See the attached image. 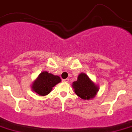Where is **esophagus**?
Masks as SVG:
<instances>
[{"mask_svg": "<svg viewBox=\"0 0 132 132\" xmlns=\"http://www.w3.org/2000/svg\"><path fill=\"white\" fill-rule=\"evenodd\" d=\"M62 81L67 83V82H69V79H62Z\"/></svg>", "mask_w": 132, "mask_h": 132, "instance_id": "obj_1", "label": "esophagus"}]
</instances>
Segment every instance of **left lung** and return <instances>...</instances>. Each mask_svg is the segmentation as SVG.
Instances as JSON below:
<instances>
[{"instance_id": "obj_1", "label": "left lung", "mask_w": 132, "mask_h": 132, "mask_svg": "<svg viewBox=\"0 0 132 132\" xmlns=\"http://www.w3.org/2000/svg\"><path fill=\"white\" fill-rule=\"evenodd\" d=\"M75 93L83 100H89L95 96L98 92V87L92 82L86 74H79L77 81L73 83Z\"/></svg>"}]
</instances>
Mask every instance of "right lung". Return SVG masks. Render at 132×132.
I'll use <instances>...</instances> for the list:
<instances>
[{
	"instance_id": "right-lung-1",
	"label": "right lung",
	"mask_w": 132,
	"mask_h": 132,
	"mask_svg": "<svg viewBox=\"0 0 132 132\" xmlns=\"http://www.w3.org/2000/svg\"><path fill=\"white\" fill-rule=\"evenodd\" d=\"M61 79L59 76L49 73L47 71L42 72L32 84L33 92L39 95H46L49 94L53 87L57 83L61 82Z\"/></svg>"
}]
</instances>
